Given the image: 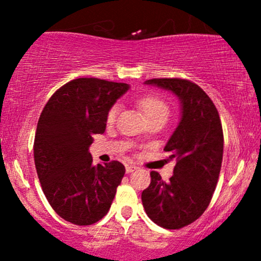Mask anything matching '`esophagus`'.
Here are the masks:
<instances>
[{
  "label": "esophagus",
  "mask_w": 261,
  "mask_h": 261,
  "mask_svg": "<svg viewBox=\"0 0 261 261\" xmlns=\"http://www.w3.org/2000/svg\"><path fill=\"white\" fill-rule=\"evenodd\" d=\"M139 168L136 167V165H126V173H133L135 172V170H138Z\"/></svg>",
  "instance_id": "1"
}]
</instances>
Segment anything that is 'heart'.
<instances>
[{
	"label": "heart",
	"mask_w": 261,
	"mask_h": 261,
	"mask_svg": "<svg viewBox=\"0 0 261 261\" xmlns=\"http://www.w3.org/2000/svg\"><path fill=\"white\" fill-rule=\"evenodd\" d=\"M139 107L143 111L144 116L146 117V120L154 117H167L169 116V106H168L167 102L163 98H160L159 96H146L139 101ZM118 114V106L115 105L110 109L109 114H107V122L112 123L116 120Z\"/></svg>",
	"instance_id": "b5f03b06"
}]
</instances>
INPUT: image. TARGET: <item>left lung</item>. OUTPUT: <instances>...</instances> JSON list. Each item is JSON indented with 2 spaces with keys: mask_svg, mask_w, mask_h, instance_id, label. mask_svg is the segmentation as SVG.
I'll return each instance as SVG.
<instances>
[{
  "mask_svg": "<svg viewBox=\"0 0 261 261\" xmlns=\"http://www.w3.org/2000/svg\"><path fill=\"white\" fill-rule=\"evenodd\" d=\"M145 84L168 89L180 101V121L164 147L177 162L173 175L164 181L151 172L150 186L141 193L150 220L178 230L201 217L211 202L222 164V125L212 99L193 82L154 78Z\"/></svg>",
  "mask_w": 261,
  "mask_h": 261,
  "instance_id": "obj_1",
  "label": "left lung"
}]
</instances>
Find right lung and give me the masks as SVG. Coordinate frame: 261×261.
<instances>
[{
  "mask_svg": "<svg viewBox=\"0 0 261 261\" xmlns=\"http://www.w3.org/2000/svg\"><path fill=\"white\" fill-rule=\"evenodd\" d=\"M128 84L77 78L60 87L41 112L34 141L36 173L55 212L78 226L109 212L125 174L120 162L93 165L89 146Z\"/></svg>",
  "mask_w": 261,
  "mask_h": 261,
  "instance_id": "obj_1",
  "label": "right lung"
}]
</instances>
